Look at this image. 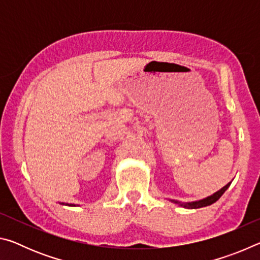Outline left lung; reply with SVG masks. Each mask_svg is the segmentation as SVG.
<instances>
[{"label": "left lung", "mask_w": 260, "mask_h": 260, "mask_svg": "<svg viewBox=\"0 0 260 260\" xmlns=\"http://www.w3.org/2000/svg\"><path fill=\"white\" fill-rule=\"evenodd\" d=\"M231 183H232V182H228V183L226 184V186L222 187L221 189H220V190H218L217 192L212 193V195H211V196L205 197V199H203V200L195 201V202H188V203H181V202L174 201V200H171V202H173V203L178 204V205H180V206H183V208H186V209H199V208H203V206H208V205H211V204L215 203V202H217V201L220 199V197L222 196V193L227 190L228 187L231 186Z\"/></svg>", "instance_id": "left-lung-1"}]
</instances>
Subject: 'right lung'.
<instances>
[{"instance_id": "1", "label": "right lung", "mask_w": 260, "mask_h": 260, "mask_svg": "<svg viewBox=\"0 0 260 260\" xmlns=\"http://www.w3.org/2000/svg\"><path fill=\"white\" fill-rule=\"evenodd\" d=\"M61 204H65V205H69V206H76L74 204H69V203H61Z\"/></svg>"}]
</instances>
